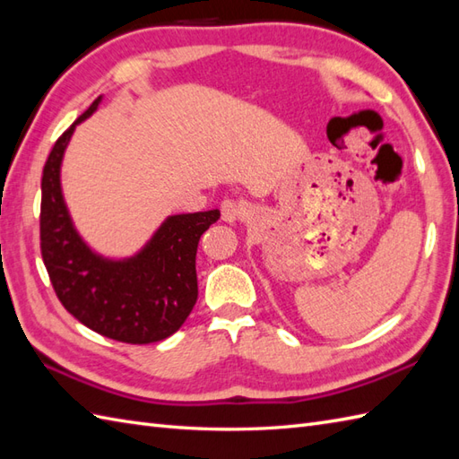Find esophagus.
I'll return each instance as SVG.
<instances>
[{
    "label": "esophagus",
    "instance_id": "34e87169",
    "mask_svg": "<svg viewBox=\"0 0 459 459\" xmlns=\"http://www.w3.org/2000/svg\"><path fill=\"white\" fill-rule=\"evenodd\" d=\"M247 216V204L241 203V200H223L221 203V220L228 223H236L238 220Z\"/></svg>",
    "mask_w": 459,
    "mask_h": 459
}]
</instances>
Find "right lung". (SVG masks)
<instances>
[{
  "label": "right lung",
  "instance_id": "add662e5",
  "mask_svg": "<svg viewBox=\"0 0 459 459\" xmlns=\"http://www.w3.org/2000/svg\"><path fill=\"white\" fill-rule=\"evenodd\" d=\"M100 99L56 140L44 165L42 261L62 306L85 327L120 342H158L178 331L196 304L198 241L220 210L167 216L143 247L125 259L89 247L65 206L60 171L75 126L95 113Z\"/></svg>",
  "mask_w": 459,
  "mask_h": 459
}]
</instances>
